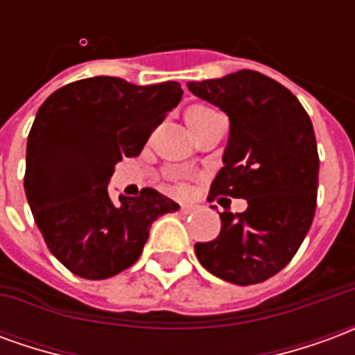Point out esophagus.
I'll use <instances>...</instances> for the list:
<instances>
[{
  "label": "esophagus",
  "mask_w": 355,
  "mask_h": 355,
  "mask_svg": "<svg viewBox=\"0 0 355 355\" xmlns=\"http://www.w3.org/2000/svg\"><path fill=\"white\" fill-rule=\"evenodd\" d=\"M193 211H196V205H192V203H182L180 205V213H184V215H190Z\"/></svg>",
  "instance_id": "34e87169"
}]
</instances>
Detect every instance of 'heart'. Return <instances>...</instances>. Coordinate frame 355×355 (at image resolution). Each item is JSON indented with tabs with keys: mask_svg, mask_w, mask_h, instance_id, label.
I'll return each instance as SVG.
<instances>
[{
	"mask_svg": "<svg viewBox=\"0 0 355 355\" xmlns=\"http://www.w3.org/2000/svg\"><path fill=\"white\" fill-rule=\"evenodd\" d=\"M213 116H216L215 110L207 108V106H192V108L186 110L184 121L188 125L190 132H196L200 129L201 125H205Z\"/></svg>",
	"mask_w": 355,
	"mask_h": 355,
	"instance_id": "heart-1",
	"label": "heart"
}]
</instances>
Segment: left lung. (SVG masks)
Wrapping results in <instances>:
<instances>
[{"label": "left lung", "mask_w": 355, "mask_h": 355, "mask_svg": "<svg viewBox=\"0 0 355 355\" xmlns=\"http://www.w3.org/2000/svg\"><path fill=\"white\" fill-rule=\"evenodd\" d=\"M188 89L230 119L209 200H247L245 213H220L218 238L196 243V257L224 282H266L289 264L312 226L320 175L312 121L289 89L253 70L188 81Z\"/></svg>", "instance_id": "left-lung-1"}]
</instances>
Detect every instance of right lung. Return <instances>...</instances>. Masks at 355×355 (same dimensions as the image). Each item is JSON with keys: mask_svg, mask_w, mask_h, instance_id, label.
Wrapping results in <instances>:
<instances>
[{"mask_svg": "<svg viewBox=\"0 0 355 355\" xmlns=\"http://www.w3.org/2000/svg\"><path fill=\"white\" fill-rule=\"evenodd\" d=\"M180 98L177 81L132 85L96 76L68 83L40 106L24 190L49 251L72 274L106 279L123 272L139 261L155 218L178 211L154 188L114 203L108 182L116 163L139 155Z\"/></svg>", "mask_w": 355, "mask_h": 355, "instance_id": "right-lung-1", "label": "right lung"}]
</instances>
